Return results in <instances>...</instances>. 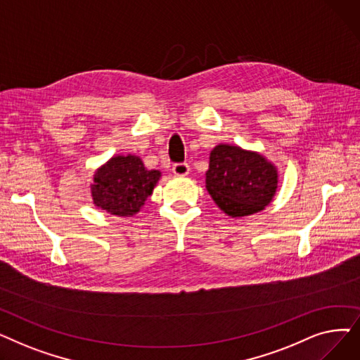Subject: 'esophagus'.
I'll return each instance as SVG.
<instances>
[{"instance_id":"esophagus-1","label":"esophagus","mask_w":360,"mask_h":360,"mask_svg":"<svg viewBox=\"0 0 360 360\" xmlns=\"http://www.w3.org/2000/svg\"><path fill=\"white\" fill-rule=\"evenodd\" d=\"M174 175L175 176H186L188 174H190V166H188V163H176L174 166Z\"/></svg>"}]
</instances>
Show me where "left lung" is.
<instances>
[{"mask_svg":"<svg viewBox=\"0 0 360 360\" xmlns=\"http://www.w3.org/2000/svg\"><path fill=\"white\" fill-rule=\"evenodd\" d=\"M278 186L277 166L259 151L220 143L210 151L205 190L232 219L262 212Z\"/></svg>","mask_w":360,"mask_h":360,"instance_id":"1","label":"left lung"}]
</instances>
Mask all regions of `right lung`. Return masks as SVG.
<instances>
[{
    "label": "right lung",
    "mask_w": 360,
    "mask_h": 360,
    "mask_svg": "<svg viewBox=\"0 0 360 360\" xmlns=\"http://www.w3.org/2000/svg\"><path fill=\"white\" fill-rule=\"evenodd\" d=\"M160 178V170H148L140 156L115 155L94 170L90 195L93 204L108 214L132 217L153 194Z\"/></svg>",
    "instance_id": "1"
}]
</instances>
